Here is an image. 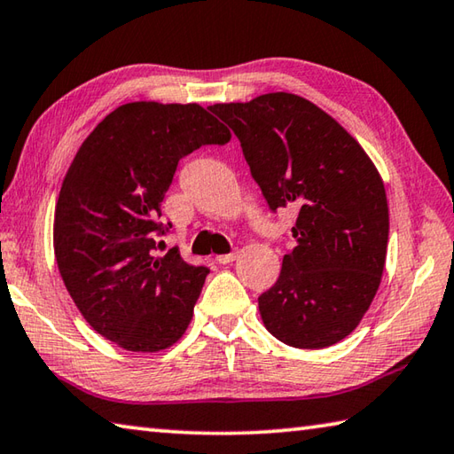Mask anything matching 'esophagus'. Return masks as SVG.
I'll use <instances>...</instances> for the list:
<instances>
[{"instance_id":"34e87169","label":"esophagus","mask_w":454,"mask_h":454,"mask_svg":"<svg viewBox=\"0 0 454 454\" xmlns=\"http://www.w3.org/2000/svg\"><path fill=\"white\" fill-rule=\"evenodd\" d=\"M235 259H237V251H231V253H227V255H219L215 261H217L219 265H227V263H233Z\"/></svg>"}]
</instances>
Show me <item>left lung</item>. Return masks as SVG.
Returning <instances> with one entry per match:
<instances>
[{"instance_id": "obj_1", "label": "left lung", "mask_w": 454, "mask_h": 454, "mask_svg": "<svg viewBox=\"0 0 454 454\" xmlns=\"http://www.w3.org/2000/svg\"><path fill=\"white\" fill-rule=\"evenodd\" d=\"M209 109L241 141L269 209H299L295 249L259 297L267 331L297 348L339 343L367 313L385 269L388 207L377 167L335 119L299 95Z\"/></svg>"}]
</instances>
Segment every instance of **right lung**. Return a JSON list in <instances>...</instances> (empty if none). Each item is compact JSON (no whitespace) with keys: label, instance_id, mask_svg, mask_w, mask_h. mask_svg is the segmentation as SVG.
Masks as SVG:
<instances>
[{"label":"right lung","instance_id":"obj_1","mask_svg":"<svg viewBox=\"0 0 454 454\" xmlns=\"http://www.w3.org/2000/svg\"><path fill=\"white\" fill-rule=\"evenodd\" d=\"M231 131L197 103L133 101L90 133L55 205L53 249L83 319L125 351L155 353L185 333L209 273L173 247L159 221L179 159L225 145Z\"/></svg>","mask_w":454,"mask_h":454}]
</instances>
